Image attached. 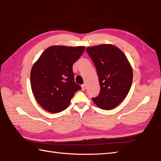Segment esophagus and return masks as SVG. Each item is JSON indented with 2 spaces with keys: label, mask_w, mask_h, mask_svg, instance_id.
Here are the masks:
<instances>
[{
  "label": "esophagus",
  "mask_w": 161,
  "mask_h": 161,
  "mask_svg": "<svg viewBox=\"0 0 161 161\" xmlns=\"http://www.w3.org/2000/svg\"><path fill=\"white\" fill-rule=\"evenodd\" d=\"M81 88H82V90H83V91H85V89H86V84H82V85H81Z\"/></svg>",
  "instance_id": "1"
}]
</instances>
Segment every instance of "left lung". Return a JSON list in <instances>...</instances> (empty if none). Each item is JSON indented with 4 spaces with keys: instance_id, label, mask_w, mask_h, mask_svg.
I'll use <instances>...</instances> for the list:
<instances>
[{
    "instance_id": "obj_1",
    "label": "left lung",
    "mask_w": 161,
    "mask_h": 161,
    "mask_svg": "<svg viewBox=\"0 0 161 161\" xmlns=\"http://www.w3.org/2000/svg\"><path fill=\"white\" fill-rule=\"evenodd\" d=\"M95 64L100 93L92 101L103 110H111L125 98L131 88L133 70L123 52L113 44H103L86 48Z\"/></svg>"
}]
</instances>
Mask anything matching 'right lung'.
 Here are the masks:
<instances>
[{"mask_svg": "<svg viewBox=\"0 0 161 161\" xmlns=\"http://www.w3.org/2000/svg\"><path fill=\"white\" fill-rule=\"evenodd\" d=\"M84 49V46H51L33 64L30 74L32 92L44 110L52 113L64 110L81 89L74 81L73 65Z\"/></svg>", "mask_w": 161, "mask_h": 161, "instance_id": "add662e5", "label": "right lung"}]
</instances>
